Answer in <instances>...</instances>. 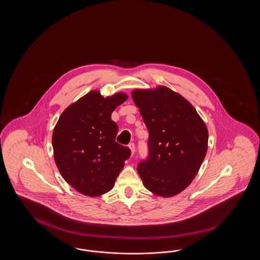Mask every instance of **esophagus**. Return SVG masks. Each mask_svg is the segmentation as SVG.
I'll list each match as a JSON object with an SVG mask.
<instances>
[{
  "mask_svg": "<svg viewBox=\"0 0 260 260\" xmlns=\"http://www.w3.org/2000/svg\"><path fill=\"white\" fill-rule=\"evenodd\" d=\"M128 148L131 149V151H132V154H133V155H134V153H135V150H136V146H135V143H133V142H132V143H129V144H128Z\"/></svg>",
  "mask_w": 260,
  "mask_h": 260,
  "instance_id": "obj_1",
  "label": "esophagus"
}]
</instances>
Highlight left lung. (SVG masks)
I'll list each match as a JSON object with an SVG mask.
<instances>
[{"mask_svg": "<svg viewBox=\"0 0 260 260\" xmlns=\"http://www.w3.org/2000/svg\"><path fill=\"white\" fill-rule=\"evenodd\" d=\"M132 96L149 132L148 157L138 164V174L155 195H177L206 157L208 128L191 103L169 87L136 89Z\"/></svg>", "mask_w": 260, "mask_h": 260, "instance_id": "left-lung-1", "label": "left lung"}]
</instances>
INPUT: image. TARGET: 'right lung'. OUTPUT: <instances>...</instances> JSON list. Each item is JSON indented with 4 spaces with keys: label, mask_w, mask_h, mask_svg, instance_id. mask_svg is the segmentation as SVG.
I'll return each mask as SVG.
<instances>
[{
    "label": "right lung",
    "mask_w": 260,
    "mask_h": 260,
    "mask_svg": "<svg viewBox=\"0 0 260 260\" xmlns=\"http://www.w3.org/2000/svg\"><path fill=\"white\" fill-rule=\"evenodd\" d=\"M127 99L118 92L103 98L98 90L68 106L52 134L54 161L67 183L78 192L96 197L109 192L131 150L116 142L118 125L112 112Z\"/></svg>",
    "instance_id": "1"
}]
</instances>
